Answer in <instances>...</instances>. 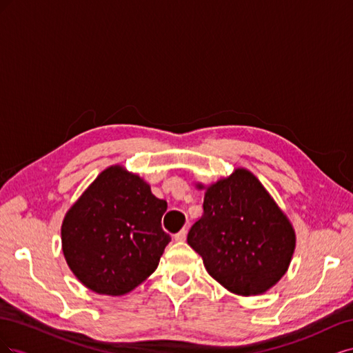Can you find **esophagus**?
Wrapping results in <instances>:
<instances>
[{"instance_id":"obj_1","label":"esophagus","mask_w":353,"mask_h":353,"mask_svg":"<svg viewBox=\"0 0 353 353\" xmlns=\"http://www.w3.org/2000/svg\"><path fill=\"white\" fill-rule=\"evenodd\" d=\"M187 239V230L183 228L178 234H175V240L176 241H184Z\"/></svg>"}]
</instances>
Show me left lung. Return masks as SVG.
<instances>
[{
  "label": "left lung",
  "instance_id": "8db88e82",
  "mask_svg": "<svg viewBox=\"0 0 353 353\" xmlns=\"http://www.w3.org/2000/svg\"><path fill=\"white\" fill-rule=\"evenodd\" d=\"M187 241L209 275L240 296L262 294L279 283L296 248L290 221L243 168L206 188L203 215Z\"/></svg>",
  "mask_w": 353,
  "mask_h": 353
}]
</instances>
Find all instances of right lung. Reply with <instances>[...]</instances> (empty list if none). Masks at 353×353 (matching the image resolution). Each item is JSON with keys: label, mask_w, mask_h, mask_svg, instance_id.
<instances>
[{"label": "right lung", "mask_w": 353, "mask_h": 353, "mask_svg": "<svg viewBox=\"0 0 353 353\" xmlns=\"http://www.w3.org/2000/svg\"><path fill=\"white\" fill-rule=\"evenodd\" d=\"M166 209L143 178L119 165L103 170L63 219V254L74 276L99 294L134 290L170 241L162 228Z\"/></svg>", "instance_id": "right-lung-1"}]
</instances>
